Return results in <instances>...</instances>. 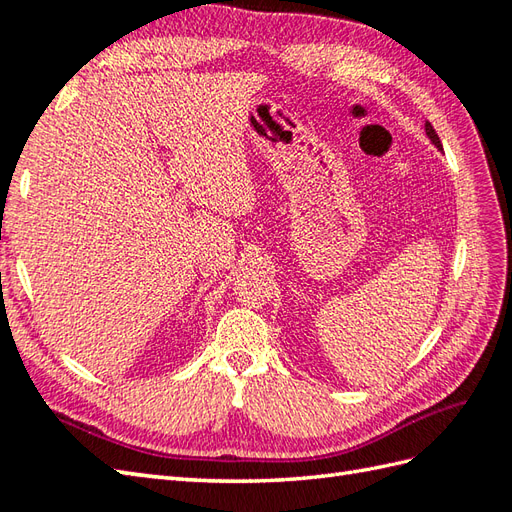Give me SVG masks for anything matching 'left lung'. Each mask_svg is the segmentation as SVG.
Instances as JSON below:
<instances>
[{"label":"left lung","mask_w":512,"mask_h":512,"mask_svg":"<svg viewBox=\"0 0 512 512\" xmlns=\"http://www.w3.org/2000/svg\"><path fill=\"white\" fill-rule=\"evenodd\" d=\"M425 135H427V139H430L432 144H434L438 150H443V146H441V139H438L436 130L432 128V124H430V122H425Z\"/></svg>","instance_id":"8db88e82"}]
</instances>
